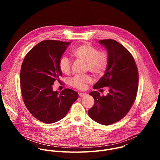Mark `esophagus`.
Here are the masks:
<instances>
[{
    "mask_svg": "<svg viewBox=\"0 0 160 160\" xmlns=\"http://www.w3.org/2000/svg\"><path fill=\"white\" fill-rule=\"evenodd\" d=\"M87 95V94H85V93H80V94H79V96L81 97V98L85 97V96H86Z\"/></svg>",
    "mask_w": 160,
    "mask_h": 160,
    "instance_id": "1",
    "label": "esophagus"
}]
</instances>
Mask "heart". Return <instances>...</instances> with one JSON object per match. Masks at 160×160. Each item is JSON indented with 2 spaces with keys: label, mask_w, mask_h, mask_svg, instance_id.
<instances>
[{
  "label": "heart",
  "mask_w": 160,
  "mask_h": 160,
  "mask_svg": "<svg viewBox=\"0 0 160 160\" xmlns=\"http://www.w3.org/2000/svg\"><path fill=\"white\" fill-rule=\"evenodd\" d=\"M72 54L77 59L85 62L86 71H89L96 76L102 75L108 65L106 54L99 51L97 48L87 43L78 45L73 51ZM59 68L62 73L69 74L72 68L71 60L66 56H62L59 61ZM92 82V77L90 75H75L71 79L70 84L74 88L83 90L86 88L87 84Z\"/></svg>",
  "instance_id": "1"
}]
</instances>
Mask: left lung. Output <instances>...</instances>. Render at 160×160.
I'll return each mask as SVG.
<instances>
[{
  "instance_id": "obj_1",
  "label": "left lung",
  "mask_w": 160,
  "mask_h": 160,
  "mask_svg": "<svg viewBox=\"0 0 160 160\" xmlns=\"http://www.w3.org/2000/svg\"><path fill=\"white\" fill-rule=\"evenodd\" d=\"M99 42L108 51V65L93 88L108 87L109 90L105 96H101L98 91L89 94L94 98V104L88 113L95 122L109 125L122 119L132 106L138 92L139 73L132 55L121 43L112 39Z\"/></svg>"
}]
</instances>
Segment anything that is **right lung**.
Instances as JSON below:
<instances>
[{
  "mask_svg": "<svg viewBox=\"0 0 160 160\" xmlns=\"http://www.w3.org/2000/svg\"><path fill=\"white\" fill-rule=\"evenodd\" d=\"M71 42L46 40L37 44L26 55L20 72L22 99L32 115L45 123L63 118L78 99L75 91L65 88L53 91L62 72L59 61Z\"/></svg>",
  "mask_w": 160,
  "mask_h": 160,
  "instance_id": "obj_1",
  "label": "right lung"
}]
</instances>
